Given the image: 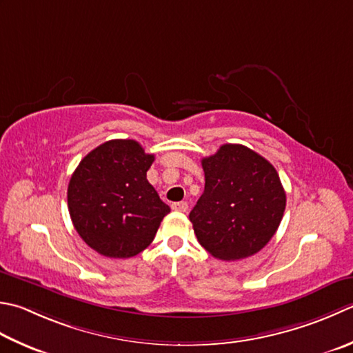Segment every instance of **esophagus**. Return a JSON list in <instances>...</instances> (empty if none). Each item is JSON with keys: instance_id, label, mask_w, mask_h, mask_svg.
<instances>
[{"instance_id": "34e87169", "label": "esophagus", "mask_w": 353, "mask_h": 353, "mask_svg": "<svg viewBox=\"0 0 353 353\" xmlns=\"http://www.w3.org/2000/svg\"><path fill=\"white\" fill-rule=\"evenodd\" d=\"M171 208L174 211H181V212H185L186 210H188V203L186 202H177V203H172Z\"/></svg>"}]
</instances>
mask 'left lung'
I'll use <instances>...</instances> for the list:
<instances>
[{"label":"left lung","mask_w":353,"mask_h":353,"mask_svg":"<svg viewBox=\"0 0 353 353\" xmlns=\"http://www.w3.org/2000/svg\"><path fill=\"white\" fill-rule=\"evenodd\" d=\"M205 191L190 212L199 243L225 261L257 254L277 232L286 208L279 172L265 157L225 143L202 159Z\"/></svg>","instance_id":"1"}]
</instances>
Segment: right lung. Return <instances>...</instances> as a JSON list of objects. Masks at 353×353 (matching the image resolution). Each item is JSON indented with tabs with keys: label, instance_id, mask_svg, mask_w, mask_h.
Returning <instances> with one entry per match:
<instances>
[{
	"label": "right lung",
	"instance_id": "obj_1",
	"mask_svg": "<svg viewBox=\"0 0 353 353\" xmlns=\"http://www.w3.org/2000/svg\"><path fill=\"white\" fill-rule=\"evenodd\" d=\"M153 162L139 142L114 139L90 151L72 174L67 203L73 226L103 257L142 252L170 212L147 181Z\"/></svg>",
	"mask_w": 353,
	"mask_h": 353
}]
</instances>
